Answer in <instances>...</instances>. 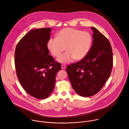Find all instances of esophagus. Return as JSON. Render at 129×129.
<instances>
[{"mask_svg":"<svg viewBox=\"0 0 129 129\" xmlns=\"http://www.w3.org/2000/svg\"><path fill=\"white\" fill-rule=\"evenodd\" d=\"M66 68V64H63L61 65V69H62L63 70V69H65Z\"/></svg>","mask_w":129,"mask_h":129,"instance_id":"obj_1","label":"esophagus"}]
</instances>
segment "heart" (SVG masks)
Returning a JSON list of instances; mask_svg holds the SVG:
<instances>
[{
  "instance_id": "1",
  "label": "heart",
  "mask_w": 129,
  "mask_h": 129,
  "mask_svg": "<svg viewBox=\"0 0 129 129\" xmlns=\"http://www.w3.org/2000/svg\"><path fill=\"white\" fill-rule=\"evenodd\" d=\"M92 43V36L89 32L66 28L57 33L56 38L49 40L47 47L55 57L59 56L66 49L67 52L60 55L57 60L62 63H68L74 59L76 60L83 59L88 54Z\"/></svg>"
}]
</instances>
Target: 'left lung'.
Returning <instances> with one entry per match:
<instances>
[{
    "label": "left lung",
    "mask_w": 129,
    "mask_h": 129,
    "mask_svg": "<svg viewBox=\"0 0 129 129\" xmlns=\"http://www.w3.org/2000/svg\"><path fill=\"white\" fill-rule=\"evenodd\" d=\"M91 28L93 39L88 54L66 69L73 89L83 97L91 96L99 92L110 76L113 67L110 42L96 28Z\"/></svg>",
    "instance_id": "1"
}]
</instances>
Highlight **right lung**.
I'll use <instances>...</instances> for the list:
<instances>
[{
  "instance_id": "obj_1",
  "label": "right lung",
  "mask_w": 129,
  "mask_h": 129,
  "mask_svg": "<svg viewBox=\"0 0 129 129\" xmlns=\"http://www.w3.org/2000/svg\"><path fill=\"white\" fill-rule=\"evenodd\" d=\"M50 28L32 30L17 44L15 51L16 74L24 89L37 99H45L53 92L60 63L49 55L47 43Z\"/></svg>"
}]
</instances>
